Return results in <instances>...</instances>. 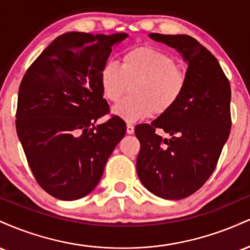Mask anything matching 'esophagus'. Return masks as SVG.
I'll return each instance as SVG.
<instances>
[{
    "label": "esophagus",
    "mask_w": 250,
    "mask_h": 250,
    "mask_svg": "<svg viewBox=\"0 0 250 250\" xmlns=\"http://www.w3.org/2000/svg\"><path fill=\"white\" fill-rule=\"evenodd\" d=\"M127 134H134V125L131 123H127Z\"/></svg>",
    "instance_id": "1"
}]
</instances>
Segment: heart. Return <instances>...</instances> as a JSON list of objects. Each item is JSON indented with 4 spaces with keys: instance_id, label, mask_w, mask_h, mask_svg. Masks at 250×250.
Returning a JSON list of instances; mask_svg holds the SVG:
<instances>
[{
    "instance_id": "1",
    "label": "heart",
    "mask_w": 250,
    "mask_h": 250,
    "mask_svg": "<svg viewBox=\"0 0 250 250\" xmlns=\"http://www.w3.org/2000/svg\"><path fill=\"white\" fill-rule=\"evenodd\" d=\"M187 71L173 56L153 47L128 50L120 65L108 61L100 70V84L108 102L115 103L130 85V95L113 108L116 116L135 122L151 114L163 115L179 103L187 88Z\"/></svg>"
}]
</instances>
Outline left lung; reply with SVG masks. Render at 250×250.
<instances>
[{
    "label": "left lung",
    "mask_w": 250,
    "mask_h": 250,
    "mask_svg": "<svg viewBox=\"0 0 250 250\" xmlns=\"http://www.w3.org/2000/svg\"><path fill=\"white\" fill-rule=\"evenodd\" d=\"M182 54L188 63L187 88L175 107L151 125H139L141 143L136 170L150 193L181 200L199 190L216 167L230 133V84L216 57L188 35L149 34ZM162 128L169 139L157 135Z\"/></svg>",
    "instance_id": "1"
}]
</instances>
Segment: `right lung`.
I'll return each instance as SVG.
<instances>
[{
	"label": "right lung",
	"mask_w": 250,
	"mask_h": 250,
	"mask_svg": "<svg viewBox=\"0 0 250 250\" xmlns=\"http://www.w3.org/2000/svg\"><path fill=\"white\" fill-rule=\"evenodd\" d=\"M128 35L70 31L59 36L28 68L19 89L16 131L41 187L63 201L94 190L108 157L125 134L109 113L100 70L111 47Z\"/></svg>",
	"instance_id": "obj_1"
}]
</instances>
